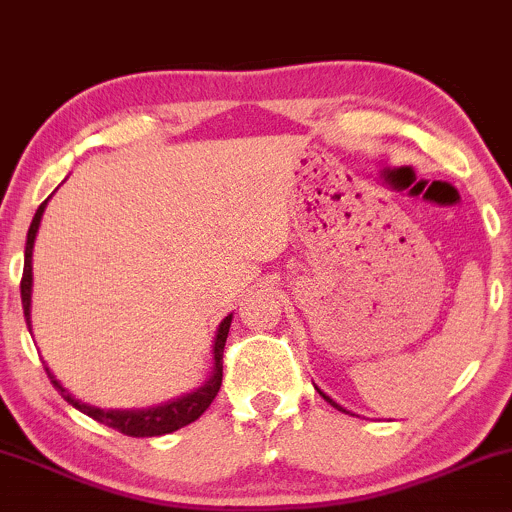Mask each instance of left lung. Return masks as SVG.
<instances>
[{
	"mask_svg": "<svg viewBox=\"0 0 512 512\" xmlns=\"http://www.w3.org/2000/svg\"><path fill=\"white\" fill-rule=\"evenodd\" d=\"M317 392H320V390H317ZM320 395H322V397H325V399H327V402H330V404H332V407H334V409H339V411H344V409H342V407H339V404H337V402H334V399H330V397H327V395H325V392H320Z\"/></svg>",
	"mask_w": 512,
	"mask_h": 512,
	"instance_id": "left-lung-1",
	"label": "left lung"
}]
</instances>
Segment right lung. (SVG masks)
<instances>
[{
	"label": "right lung",
	"mask_w": 512,
	"mask_h": 512,
	"mask_svg": "<svg viewBox=\"0 0 512 512\" xmlns=\"http://www.w3.org/2000/svg\"><path fill=\"white\" fill-rule=\"evenodd\" d=\"M45 199L40 204L38 211H35L31 228H28V238H26V252H23V276H21V303H23V315H26L28 322V330H31V284H33V267H31V257H33V240L35 233H38L40 226V216H43ZM231 320L233 315H228L226 320L219 325V332H216V342H214V373H211L209 383L204 387H199L197 392L192 395L178 399V402H170L163 404V407L156 409H146V411H113V409H98V407H88V404L79 402L69 395L64 387L57 383L55 375L50 373V368H45L48 373L50 383L55 385V390L72 404L74 409L84 411L86 416H91L93 421L98 424H105L108 428H115V431L125 433V436L132 438H151V436H166V433L178 431V428L192 424L197 421L204 411L209 409V404L214 402V397L219 395V387H221V378H223V346H226V337L228 330H231Z\"/></svg>",
	"instance_id": "1"
}]
</instances>
